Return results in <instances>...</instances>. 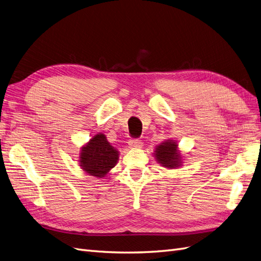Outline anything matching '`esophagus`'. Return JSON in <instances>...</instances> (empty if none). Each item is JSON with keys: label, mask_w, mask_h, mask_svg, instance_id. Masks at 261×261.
Segmentation results:
<instances>
[{"label": "esophagus", "mask_w": 261, "mask_h": 261, "mask_svg": "<svg viewBox=\"0 0 261 261\" xmlns=\"http://www.w3.org/2000/svg\"><path fill=\"white\" fill-rule=\"evenodd\" d=\"M128 145L130 148H141L143 147V141L139 139H130Z\"/></svg>", "instance_id": "1"}]
</instances>
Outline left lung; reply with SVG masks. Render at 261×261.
I'll return each mask as SVG.
<instances>
[{
  "instance_id": "left-lung-1",
  "label": "left lung",
  "mask_w": 261,
  "mask_h": 261,
  "mask_svg": "<svg viewBox=\"0 0 261 261\" xmlns=\"http://www.w3.org/2000/svg\"><path fill=\"white\" fill-rule=\"evenodd\" d=\"M153 154L156 161L164 168L175 169L181 163V156L177 150V144L171 139H167L158 146Z\"/></svg>"
}]
</instances>
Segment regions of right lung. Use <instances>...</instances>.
Wrapping results in <instances>:
<instances>
[{"label":"right lung","instance_id":"right-lung-1","mask_svg":"<svg viewBox=\"0 0 261 261\" xmlns=\"http://www.w3.org/2000/svg\"><path fill=\"white\" fill-rule=\"evenodd\" d=\"M118 151L110 145L106 135L97 134L81 150L80 165L89 175L102 178L115 167Z\"/></svg>","mask_w":261,"mask_h":261}]
</instances>
